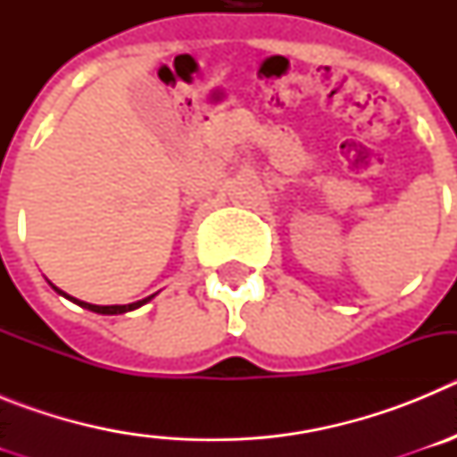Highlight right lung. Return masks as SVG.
I'll list each match as a JSON object with an SVG mask.
<instances>
[{"label":"right lung","instance_id":"1","mask_svg":"<svg viewBox=\"0 0 457 457\" xmlns=\"http://www.w3.org/2000/svg\"><path fill=\"white\" fill-rule=\"evenodd\" d=\"M52 288L56 290L59 295H63V297H68L71 302H75V304L84 306V309L93 311V313H103V316H119V313H125V311H132V309H139L141 304H146L151 297H146V300H139V302H132V304H112V306H100V304H88V302H82V300H75V297H71V295H66L63 290H59L56 286H52Z\"/></svg>","mask_w":457,"mask_h":457}]
</instances>
